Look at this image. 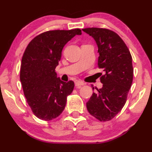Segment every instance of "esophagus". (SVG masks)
Returning a JSON list of instances; mask_svg holds the SVG:
<instances>
[{
    "mask_svg": "<svg viewBox=\"0 0 152 152\" xmlns=\"http://www.w3.org/2000/svg\"><path fill=\"white\" fill-rule=\"evenodd\" d=\"M75 85H76V86L80 87L83 86V85H84V83H83V81H80V80H76V81H75Z\"/></svg>",
    "mask_w": 152,
    "mask_h": 152,
    "instance_id": "34e87169",
    "label": "esophagus"
}]
</instances>
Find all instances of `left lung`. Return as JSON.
I'll return each mask as SVG.
<instances>
[{
  "mask_svg": "<svg viewBox=\"0 0 152 152\" xmlns=\"http://www.w3.org/2000/svg\"><path fill=\"white\" fill-rule=\"evenodd\" d=\"M82 30L95 40L99 53L98 67L105 73L100 78L103 87L100 89L96 88L98 92H94L86 103L87 110L99 121H110L126 102L133 81L132 55L121 38L114 31L102 28Z\"/></svg>",
  "mask_w": 152,
  "mask_h": 152,
  "instance_id": "8db88e82",
  "label": "left lung"
}]
</instances>
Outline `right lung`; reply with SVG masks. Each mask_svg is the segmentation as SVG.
I'll list each match as a JSON object with an SVG mask.
<instances>
[{
    "instance_id": "add662e5",
    "label": "right lung",
    "mask_w": 152,
    "mask_h": 152,
    "mask_svg": "<svg viewBox=\"0 0 152 152\" xmlns=\"http://www.w3.org/2000/svg\"><path fill=\"white\" fill-rule=\"evenodd\" d=\"M81 34L79 28L46 31L31 40L26 47L21 60L20 80L28 104L40 119L53 120L65 109L74 83L61 81L55 69L64 46L76 35Z\"/></svg>"
}]
</instances>
